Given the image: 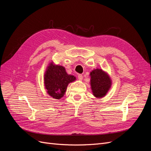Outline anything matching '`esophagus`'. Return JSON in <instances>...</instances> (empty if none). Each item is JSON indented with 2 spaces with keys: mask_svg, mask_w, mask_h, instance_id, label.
Returning <instances> with one entry per match:
<instances>
[{
  "mask_svg": "<svg viewBox=\"0 0 151 151\" xmlns=\"http://www.w3.org/2000/svg\"><path fill=\"white\" fill-rule=\"evenodd\" d=\"M78 79H79V80L82 81V80H83V76H82V75H79L78 76Z\"/></svg>",
  "mask_w": 151,
  "mask_h": 151,
  "instance_id": "34e87169",
  "label": "esophagus"
}]
</instances>
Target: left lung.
<instances>
[{
  "mask_svg": "<svg viewBox=\"0 0 151 151\" xmlns=\"http://www.w3.org/2000/svg\"><path fill=\"white\" fill-rule=\"evenodd\" d=\"M90 84L93 94L96 98L106 95L112 85V81L108 72L101 68H96L90 72Z\"/></svg>",
  "mask_w": 151,
  "mask_h": 151,
  "instance_id": "left-lung-1",
  "label": "left lung"
}]
</instances>
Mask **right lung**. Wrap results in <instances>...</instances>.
Instances as JSON below:
<instances>
[{
  "mask_svg": "<svg viewBox=\"0 0 151 151\" xmlns=\"http://www.w3.org/2000/svg\"><path fill=\"white\" fill-rule=\"evenodd\" d=\"M44 86L47 94L55 99H60L65 94L68 84L76 80L68 74L64 67L56 65L53 61L48 63L44 74Z\"/></svg>",
  "mask_w": 151,
  "mask_h": 151,
  "instance_id": "add662e5",
  "label": "right lung"
}]
</instances>
